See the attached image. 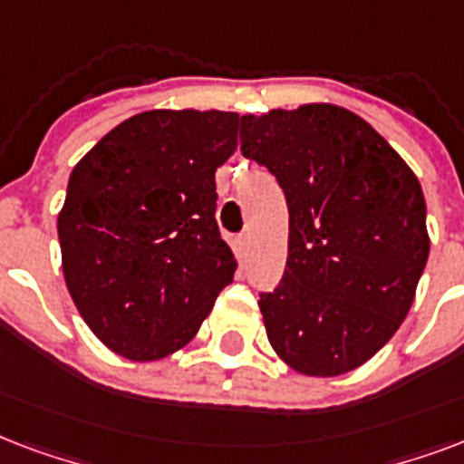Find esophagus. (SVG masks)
<instances>
[{"label": "esophagus", "instance_id": "1", "mask_svg": "<svg viewBox=\"0 0 464 464\" xmlns=\"http://www.w3.org/2000/svg\"><path fill=\"white\" fill-rule=\"evenodd\" d=\"M249 246H251V237L249 232H242V235H237L235 239V251L239 258L249 256Z\"/></svg>", "mask_w": 464, "mask_h": 464}]
</instances>
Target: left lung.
<instances>
[{"mask_svg": "<svg viewBox=\"0 0 464 464\" xmlns=\"http://www.w3.org/2000/svg\"><path fill=\"white\" fill-rule=\"evenodd\" d=\"M239 147L288 203L285 273L258 295L273 351L303 375H343L414 303L429 258L421 183L372 125L332 103L242 116Z\"/></svg>", "mask_w": 464, "mask_h": 464, "instance_id": "8db88e82", "label": "left lung"}]
</instances>
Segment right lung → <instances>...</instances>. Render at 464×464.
I'll use <instances>...</instances> for the list:
<instances>
[{"label": "right lung", "instance_id": "right-lung-1", "mask_svg": "<svg viewBox=\"0 0 464 464\" xmlns=\"http://www.w3.org/2000/svg\"><path fill=\"white\" fill-rule=\"evenodd\" d=\"M237 125L225 111H147L72 169L57 218L64 283L111 351L130 361L174 353L235 278L215 171L235 152Z\"/></svg>", "mask_w": 464, "mask_h": 464}]
</instances>
